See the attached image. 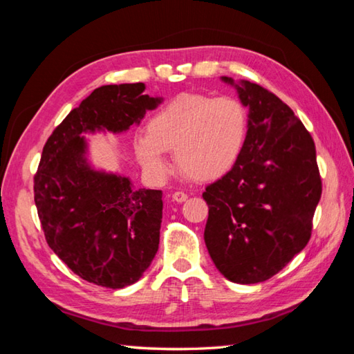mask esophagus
Here are the masks:
<instances>
[{"label": "esophagus", "instance_id": "34e87169", "mask_svg": "<svg viewBox=\"0 0 354 354\" xmlns=\"http://www.w3.org/2000/svg\"><path fill=\"white\" fill-rule=\"evenodd\" d=\"M187 198V194H184V192H175V194H173V199H175L176 203H184Z\"/></svg>", "mask_w": 354, "mask_h": 354}]
</instances>
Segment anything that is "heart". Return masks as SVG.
<instances>
[{
	"instance_id": "heart-1",
	"label": "heart",
	"mask_w": 354,
	"mask_h": 354,
	"mask_svg": "<svg viewBox=\"0 0 354 354\" xmlns=\"http://www.w3.org/2000/svg\"><path fill=\"white\" fill-rule=\"evenodd\" d=\"M248 136V110L230 95L179 94L149 120L145 138L134 142L140 167L153 178L169 173L164 153L175 151L185 176L212 181L239 160Z\"/></svg>"
}]
</instances>
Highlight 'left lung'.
Segmentation results:
<instances>
[{"mask_svg":"<svg viewBox=\"0 0 354 354\" xmlns=\"http://www.w3.org/2000/svg\"><path fill=\"white\" fill-rule=\"evenodd\" d=\"M249 108L235 165L205 187L204 241L224 277L250 285L271 279L310 241L322 195L316 145L285 102L257 83L230 77Z\"/></svg>","mask_w":354,"mask_h":354,"instance_id":"8db88e82","label":"left lung"}]
</instances>
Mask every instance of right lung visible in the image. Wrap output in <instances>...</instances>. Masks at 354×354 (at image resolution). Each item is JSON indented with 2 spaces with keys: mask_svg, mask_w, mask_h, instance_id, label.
I'll return each instance as SVG.
<instances>
[{
  "mask_svg": "<svg viewBox=\"0 0 354 354\" xmlns=\"http://www.w3.org/2000/svg\"><path fill=\"white\" fill-rule=\"evenodd\" d=\"M144 83L105 85L74 108L44 144L34 199L49 248L89 283H136L159 248L162 192L95 170L82 133L127 131L162 102Z\"/></svg>",
  "mask_w": 354,
  "mask_h": 354,
  "instance_id": "right-lung-1",
  "label": "right lung"
}]
</instances>
